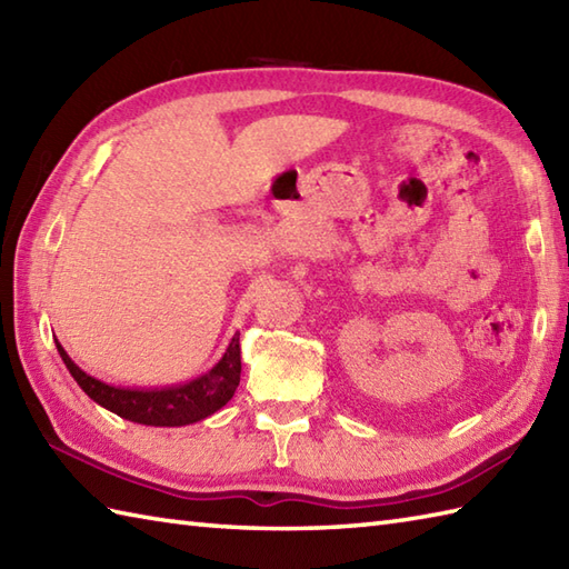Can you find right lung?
<instances>
[{"mask_svg":"<svg viewBox=\"0 0 569 569\" xmlns=\"http://www.w3.org/2000/svg\"><path fill=\"white\" fill-rule=\"evenodd\" d=\"M56 347L72 379L80 383V389L94 403L112 410L119 418L141 422V426L176 428L212 416L214 410H220L234 396L241 373L239 335L232 337L227 352L208 373L188 383L166 386V389H117V386L92 379L90 373L72 365L60 342H56Z\"/></svg>","mask_w":569,"mask_h":569,"instance_id":"add662e5","label":"right lung"}]
</instances>
